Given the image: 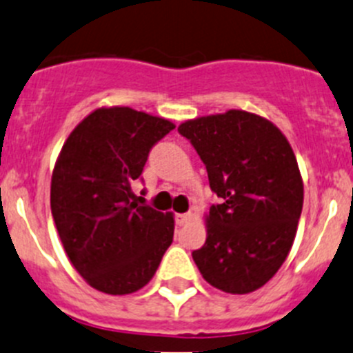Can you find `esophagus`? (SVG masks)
<instances>
[{"instance_id":"esophagus-1","label":"esophagus","mask_w":353,"mask_h":353,"mask_svg":"<svg viewBox=\"0 0 353 353\" xmlns=\"http://www.w3.org/2000/svg\"><path fill=\"white\" fill-rule=\"evenodd\" d=\"M191 219H193V215H191V214H177L176 215V222L179 225H186L188 222L191 221Z\"/></svg>"}]
</instances>
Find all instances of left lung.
Here are the masks:
<instances>
[{"instance_id":"left-lung-1","label":"left lung","mask_w":353,"mask_h":353,"mask_svg":"<svg viewBox=\"0 0 353 353\" xmlns=\"http://www.w3.org/2000/svg\"><path fill=\"white\" fill-rule=\"evenodd\" d=\"M207 167L221 198L207 215V241L193 252L214 288L245 295L263 286L292 250L303 183L288 139L268 119L245 110L207 115L177 128Z\"/></svg>"}]
</instances>
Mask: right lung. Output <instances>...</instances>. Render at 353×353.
<instances>
[{
  "label": "right lung",
  "mask_w": 353,
  "mask_h": 353,
  "mask_svg": "<svg viewBox=\"0 0 353 353\" xmlns=\"http://www.w3.org/2000/svg\"><path fill=\"white\" fill-rule=\"evenodd\" d=\"M176 125L129 107L91 112L65 141L51 176V214L85 283L108 295L148 285L174 238V217L136 203L148 153Z\"/></svg>",
  "instance_id": "right-lung-1"
}]
</instances>
